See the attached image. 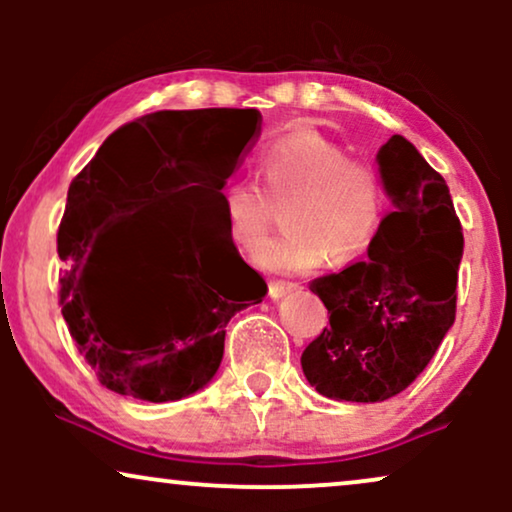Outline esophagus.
<instances>
[{
	"label": "esophagus",
	"instance_id": "obj_1",
	"mask_svg": "<svg viewBox=\"0 0 512 512\" xmlns=\"http://www.w3.org/2000/svg\"><path fill=\"white\" fill-rule=\"evenodd\" d=\"M296 289H298V286L289 284V281H272V284H269V298L279 301V298L289 296V293H293Z\"/></svg>",
	"mask_w": 512,
	"mask_h": 512
}]
</instances>
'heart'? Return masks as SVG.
<instances>
[{
    "instance_id": "1",
    "label": "heart",
    "mask_w": 512,
    "mask_h": 512,
    "mask_svg": "<svg viewBox=\"0 0 512 512\" xmlns=\"http://www.w3.org/2000/svg\"><path fill=\"white\" fill-rule=\"evenodd\" d=\"M260 175L233 178L221 202L228 233L243 248L266 235L275 204L290 202L287 231L255 250L269 272H308L327 257L349 262L368 252L387 214L383 173L356 158L334 139L317 132H291L274 139L260 154Z\"/></svg>"
}]
</instances>
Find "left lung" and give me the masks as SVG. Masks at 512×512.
<instances>
[{"instance_id": "1", "label": "left lung", "mask_w": 512, "mask_h": 512, "mask_svg": "<svg viewBox=\"0 0 512 512\" xmlns=\"http://www.w3.org/2000/svg\"><path fill=\"white\" fill-rule=\"evenodd\" d=\"M387 195L368 257L310 284L330 325L305 346L301 366L320 395L383 402L419 378L455 322L462 226L443 175L404 137L378 151Z\"/></svg>"}]
</instances>
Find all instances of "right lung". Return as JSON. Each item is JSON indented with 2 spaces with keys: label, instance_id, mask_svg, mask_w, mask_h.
I'll return each mask as SVG.
<instances>
[{
  "label": "right lung",
  "instance_id": "obj_1",
  "mask_svg": "<svg viewBox=\"0 0 512 512\" xmlns=\"http://www.w3.org/2000/svg\"><path fill=\"white\" fill-rule=\"evenodd\" d=\"M260 125L255 108L158 110L115 129L69 185L57 231L62 315L79 354L117 395L173 402L202 390L219 370L228 320L267 293L221 202ZM132 155L147 173L127 179ZM163 194L167 211L151 232L97 255L122 206Z\"/></svg>",
  "mask_w": 512,
  "mask_h": 512
}]
</instances>
